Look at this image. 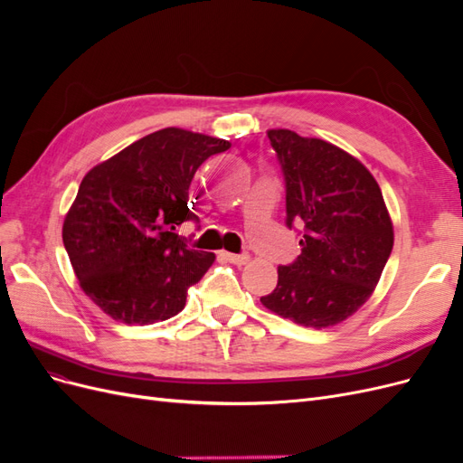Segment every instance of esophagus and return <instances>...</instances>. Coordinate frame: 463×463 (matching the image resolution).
<instances>
[{"instance_id": "esophagus-1", "label": "esophagus", "mask_w": 463, "mask_h": 463, "mask_svg": "<svg viewBox=\"0 0 463 463\" xmlns=\"http://www.w3.org/2000/svg\"><path fill=\"white\" fill-rule=\"evenodd\" d=\"M222 257L226 259V260H230V262H233V264H237V266H243V264H247V260H249V255H247V253H240V255H235V253H222Z\"/></svg>"}]
</instances>
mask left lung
<instances>
[{
    "instance_id": "obj_1",
    "label": "left lung",
    "mask_w": 463,
    "mask_h": 463,
    "mask_svg": "<svg viewBox=\"0 0 463 463\" xmlns=\"http://www.w3.org/2000/svg\"><path fill=\"white\" fill-rule=\"evenodd\" d=\"M286 181V226L301 255L278 269L266 309L301 326L326 328L365 303L388 262L394 230L381 187L352 154L320 138L270 129Z\"/></svg>"
}]
</instances>
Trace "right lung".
Segmentation results:
<instances>
[{
    "mask_svg": "<svg viewBox=\"0 0 463 463\" xmlns=\"http://www.w3.org/2000/svg\"><path fill=\"white\" fill-rule=\"evenodd\" d=\"M223 138L167 128L94 165L63 222V245L82 291L125 325H152L185 307L214 253L175 230L199 222L187 206L199 165Z\"/></svg>",
    "mask_w": 463,
    "mask_h": 463,
    "instance_id": "add662e5",
    "label": "right lung"
}]
</instances>
